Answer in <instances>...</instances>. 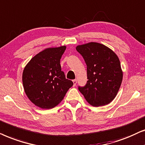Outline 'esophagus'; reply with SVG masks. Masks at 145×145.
<instances>
[{
    "instance_id": "obj_1",
    "label": "esophagus",
    "mask_w": 145,
    "mask_h": 145,
    "mask_svg": "<svg viewBox=\"0 0 145 145\" xmlns=\"http://www.w3.org/2000/svg\"><path fill=\"white\" fill-rule=\"evenodd\" d=\"M73 83H74V86H76V85L77 84V80H73Z\"/></svg>"
}]
</instances>
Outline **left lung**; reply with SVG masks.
<instances>
[{"label":"left lung","mask_w":145,"mask_h":145,"mask_svg":"<svg viewBox=\"0 0 145 145\" xmlns=\"http://www.w3.org/2000/svg\"><path fill=\"white\" fill-rule=\"evenodd\" d=\"M76 50L87 65L88 82L79 91L93 107L107 105L116 97L123 80V71L117 55L97 42L78 45Z\"/></svg>","instance_id":"left-lung-1"}]
</instances>
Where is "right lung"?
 Here are the masks:
<instances>
[{"label": "right lung", "instance_id": "1", "mask_svg": "<svg viewBox=\"0 0 145 145\" xmlns=\"http://www.w3.org/2000/svg\"><path fill=\"white\" fill-rule=\"evenodd\" d=\"M66 46L46 48L29 61L22 73L25 93L37 107L49 109L64 98L73 86L61 71L60 59Z\"/></svg>", "mask_w": 145, "mask_h": 145}]
</instances>
